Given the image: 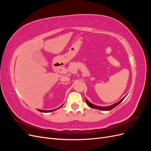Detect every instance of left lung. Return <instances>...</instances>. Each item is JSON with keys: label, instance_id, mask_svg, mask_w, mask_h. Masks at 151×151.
Here are the masks:
<instances>
[{"label": "left lung", "instance_id": "8db88e82", "mask_svg": "<svg viewBox=\"0 0 151 151\" xmlns=\"http://www.w3.org/2000/svg\"><path fill=\"white\" fill-rule=\"evenodd\" d=\"M125 98V97L122 98V99L120 100V101H119L118 102H117V103H115V104H113L111 105V106H96V105H94V104H92V103H91L90 102H89L88 100L87 99H86V102L87 104H88L90 108L98 109H99V110L109 111V110H111V109H113L114 108H115V107L117 106V105L119 104L123 101V100Z\"/></svg>", "mask_w": 151, "mask_h": 151}]
</instances>
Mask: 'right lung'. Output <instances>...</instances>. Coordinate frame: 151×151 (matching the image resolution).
<instances>
[{
	"instance_id": "add662e5",
	"label": "right lung",
	"mask_w": 151,
	"mask_h": 151,
	"mask_svg": "<svg viewBox=\"0 0 151 151\" xmlns=\"http://www.w3.org/2000/svg\"><path fill=\"white\" fill-rule=\"evenodd\" d=\"M62 106H63V104L62 105V106H60V107H59V108H57V109H52V110H48V111H47V110H42V109H38V111H40V112H43V113H49V112H52V111H53L56 110V109H58V108H61Z\"/></svg>"
}]
</instances>
